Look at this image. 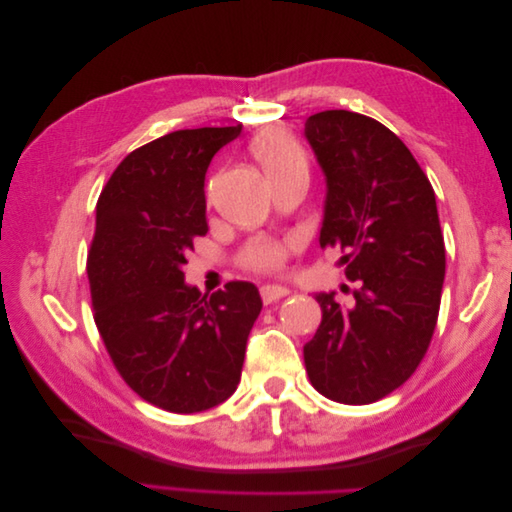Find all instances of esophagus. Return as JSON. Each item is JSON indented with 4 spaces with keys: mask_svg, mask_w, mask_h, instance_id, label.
<instances>
[{
    "mask_svg": "<svg viewBox=\"0 0 512 512\" xmlns=\"http://www.w3.org/2000/svg\"><path fill=\"white\" fill-rule=\"evenodd\" d=\"M286 294H290V288H286L282 284H265V286L260 288V297H262V301H265V303H273L277 299L286 297Z\"/></svg>",
    "mask_w": 512,
    "mask_h": 512,
    "instance_id": "esophagus-1",
    "label": "esophagus"
}]
</instances>
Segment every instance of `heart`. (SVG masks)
<instances>
[{
    "label": "heart",
    "instance_id": "heart-1",
    "mask_svg": "<svg viewBox=\"0 0 512 512\" xmlns=\"http://www.w3.org/2000/svg\"><path fill=\"white\" fill-rule=\"evenodd\" d=\"M254 156L265 168L267 177H275L290 170H305L303 149L286 132H267L256 138ZM286 247L280 243H256L245 254V265L254 269H277L284 262Z\"/></svg>",
    "mask_w": 512,
    "mask_h": 512
}]
</instances>
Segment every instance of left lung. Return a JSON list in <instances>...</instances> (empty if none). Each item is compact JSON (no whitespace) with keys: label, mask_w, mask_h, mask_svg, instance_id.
I'll list each match as a JSON object with an SVG mask.
<instances>
[{"label":"left lung","mask_w":512,"mask_h":512,"mask_svg":"<svg viewBox=\"0 0 512 512\" xmlns=\"http://www.w3.org/2000/svg\"><path fill=\"white\" fill-rule=\"evenodd\" d=\"M305 138L327 183L320 245L342 247L352 305L316 292L322 322L303 348L314 389L371 404L404 384L436 329L446 254L436 194L410 149L380 121L322 111Z\"/></svg>","instance_id":"1"}]
</instances>
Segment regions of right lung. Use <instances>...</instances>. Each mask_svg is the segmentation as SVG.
Segmentation results:
<instances>
[{
	"label": "right lung",
	"instance_id": "right-lung-1",
	"mask_svg": "<svg viewBox=\"0 0 512 512\" xmlns=\"http://www.w3.org/2000/svg\"><path fill=\"white\" fill-rule=\"evenodd\" d=\"M241 126L177 130L115 168L96 207L87 258L104 346L134 393L177 414L237 391L245 344L262 309L258 288L228 282L203 294L185 282V254L207 235V168Z\"/></svg>",
	"mask_w": 512,
	"mask_h": 512
}]
</instances>
